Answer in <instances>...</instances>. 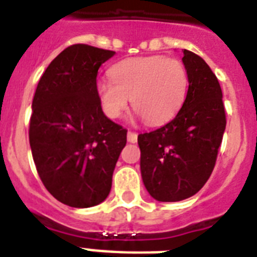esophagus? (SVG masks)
<instances>
[{"mask_svg":"<svg viewBox=\"0 0 257 257\" xmlns=\"http://www.w3.org/2000/svg\"><path fill=\"white\" fill-rule=\"evenodd\" d=\"M128 141L129 143H136L137 141V133L132 132V131H128Z\"/></svg>","mask_w":257,"mask_h":257,"instance_id":"34e87169","label":"esophagus"}]
</instances>
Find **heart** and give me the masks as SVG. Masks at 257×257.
Segmentation results:
<instances>
[{
	"label": "heart",
	"instance_id": "heart-1",
	"mask_svg": "<svg viewBox=\"0 0 257 257\" xmlns=\"http://www.w3.org/2000/svg\"><path fill=\"white\" fill-rule=\"evenodd\" d=\"M112 81L101 80L97 94L110 118L122 114L129 100L149 125H160L177 114L188 92V72L181 61L165 56L125 60L110 69Z\"/></svg>",
	"mask_w": 257,
	"mask_h": 257
}]
</instances>
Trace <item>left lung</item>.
<instances>
[{
	"label": "left lung",
	"instance_id": "left-lung-1",
	"mask_svg": "<svg viewBox=\"0 0 257 257\" xmlns=\"http://www.w3.org/2000/svg\"><path fill=\"white\" fill-rule=\"evenodd\" d=\"M187 98L173 120L137 137L143 181L153 199L180 201L204 187L227 125L223 92L203 58L184 49Z\"/></svg>",
	"mask_w": 257,
	"mask_h": 257
}]
</instances>
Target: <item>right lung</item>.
<instances>
[{"label":"right lung","instance_id":"obj_1","mask_svg":"<svg viewBox=\"0 0 257 257\" xmlns=\"http://www.w3.org/2000/svg\"><path fill=\"white\" fill-rule=\"evenodd\" d=\"M113 50L74 44L42 73L32 102L29 143L42 184L74 208L108 197L126 129L101 109L97 73Z\"/></svg>","mask_w":257,"mask_h":257}]
</instances>
